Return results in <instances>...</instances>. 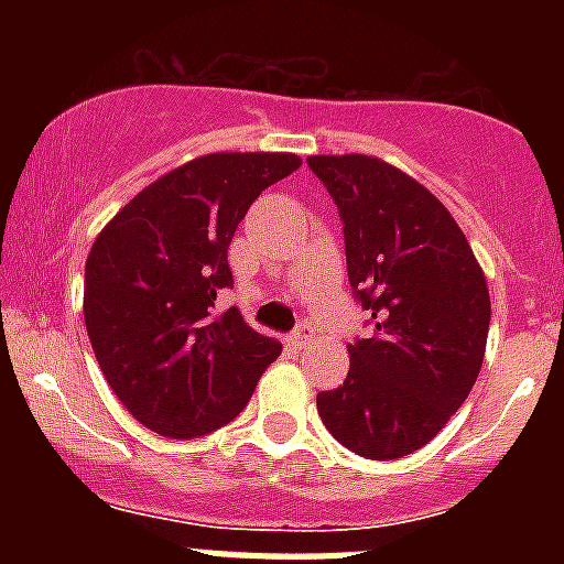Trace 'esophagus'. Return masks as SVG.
<instances>
[{"instance_id":"obj_1","label":"esophagus","mask_w":564,"mask_h":564,"mask_svg":"<svg viewBox=\"0 0 564 564\" xmlns=\"http://www.w3.org/2000/svg\"><path fill=\"white\" fill-rule=\"evenodd\" d=\"M293 344H296L299 350H305V347H311V344H316V327L311 325V322H302V325H296V330H293Z\"/></svg>"}]
</instances>
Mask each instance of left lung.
Returning a JSON list of instances; mask_svg holds the SVG:
<instances>
[{"instance_id":"obj_1","label":"left lung","mask_w":564,"mask_h":564,"mask_svg":"<svg viewBox=\"0 0 564 564\" xmlns=\"http://www.w3.org/2000/svg\"><path fill=\"white\" fill-rule=\"evenodd\" d=\"M344 226L352 296L370 338L347 344L350 372L318 392L341 446L395 460L432 441L460 410L486 356V276L460 226L410 174L367 154L307 158Z\"/></svg>"}]
</instances>
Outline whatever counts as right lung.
<instances>
[{
  "mask_svg": "<svg viewBox=\"0 0 564 564\" xmlns=\"http://www.w3.org/2000/svg\"><path fill=\"white\" fill-rule=\"evenodd\" d=\"M302 166L288 152L206 154L115 214L84 268V322L112 392L147 430L186 441L246 410L282 344L237 307L228 246L259 194Z\"/></svg>",
  "mask_w": 564,
  "mask_h": 564,
  "instance_id": "add662e5",
  "label": "right lung"
}]
</instances>
